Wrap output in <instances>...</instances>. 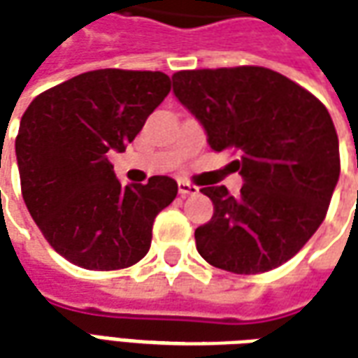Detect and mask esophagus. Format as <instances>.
Masks as SVG:
<instances>
[{
	"label": "esophagus",
	"mask_w": 358,
	"mask_h": 358,
	"mask_svg": "<svg viewBox=\"0 0 358 358\" xmlns=\"http://www.w3.org/2000/svg\"><path fill=\"white\" fill-rule=\"evenodd\" d=\"M178 192H180V195H182V197H189V195L199 194V187L194 186V184H187V182H180Z\"/></svg>",
	"instance_id": "1"
}]
</instances>
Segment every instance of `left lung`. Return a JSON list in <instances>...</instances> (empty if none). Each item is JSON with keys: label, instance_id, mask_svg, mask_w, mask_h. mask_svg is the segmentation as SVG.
<instances>
[{"label": "left lung", "instance_id": "1", "mask_svg": "<svg viewBox=\"0 0 358 358\" xmlns=\"http://www.w3.org/2000/svg\"><path fill=\"white\" fill-rule=\"evenodd\" d=\"M174 94L199 118L213 151H232L240 195L203 187L215 213L195 230L199 255L234 274H261L297 255L328 213L339 141L324 103L264 66L178 71Z\"/></svg>", "mask_w": 358, "mask_h": 358}]
</instances>
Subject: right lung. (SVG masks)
<instances>
[{"label":"right lung","instance_id":"obj_1","mask_svg":"<svg viewBox=\"0 0 358 358\" xmlns=\"http://www.w3.org/2000/svg\"><path fill=\"white\" fill-rule=\"evenodd\" d=\"M171 92L159 71L99 69L36 95L15 140L20 192L43 238L69 263L120 270L148 255L155 217L178 194L169 176L122 186V153Z\"/></svg>","mask_w":358,"mask_h":358}]
</instances>
